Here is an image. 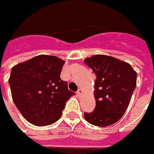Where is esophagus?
<instances>
[{"mask_svg": "<svg viewBox=\"0 0 154 154\" xmlns=\"http://www.w3.org/2000/svg\"><path fill=\"white\" fill-rule=\"evenodd\" d=\"M76 93H77V95H82V90L81 88H79L78 91H77Z\"/></svg>", "mask_w": 154, "mask_h": 154, "instance_id": "1", "label": "esophagus"}]
</instances>
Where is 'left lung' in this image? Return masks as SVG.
Returning <instances> with one entry per match:
<instances>
[{"mask_svg": "<svg viewBox=\"0 0 154 154\" xmlns=\"http://www.w3.org/2000/svg\"><path fill=\"white\" fill-rule=\"evenodd\" d=\"M84 62L96 76L95 108L91 113H84L85 119L95 126L111 125L126 111L136 88L137 72L130 64L107 55H94Z\"/></svg>", "mask_w": 154, "mask_h": 154, "instance_id": "left-lung-1", "label": "left lung"}]
</instances>
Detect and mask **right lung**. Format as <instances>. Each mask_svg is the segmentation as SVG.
<instances>
[{"label":"right lung","instance_id":"right-lung-1","mask_svg":"<svg viewBox=\"0 0 154 154\" xmlns=\"http://www.w3.org/2000/svg\"><path fill=\"white\" fill-rule=\"evenodd\" d=\"M65 61L55 56L38 55L15 66L8 80L15 104L30 124L52 125L60 119L73 92L60 79Z\"/></svg>","mask_w":154,"mask_h":154}]
</instances>
